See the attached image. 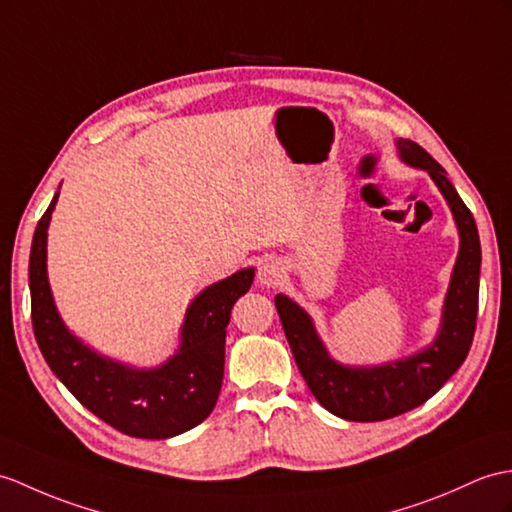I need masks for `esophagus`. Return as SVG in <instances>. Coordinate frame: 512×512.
Segmentation results:
<instances>
[{"mask_svg":"<svg viewBox=\"0 0 512 512\" xmlns=\"http://www.w3.org/2000/svg\"><path fill=\"white\" fill-rule=\"evenodd\" d=\"M285 277V268L279 259L275 257H268L259 264L257 268V281L261 285H266V288H272V285H279Z\"/></svg>","mask_w":512,"mask_h":512,"instance_id":"esophagus-1","label":"esophagus"}]
</instances>
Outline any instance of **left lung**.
Returning a JSON list of instances; mask_svg holds the SVG:
<instances>
[{"label": "left lung", "mask_w": 512, "mask_h": 512, "mask_svg": "<svg viewBox=\"0 0 512 512\" xmlns=\"http://www.w3.org/2000/svg\"><path fill=\"white\" fill-rule=\"evenodd\" d=\"M395 148L401 163L430 174L458 229V255L436 336L423 349L397 360L362 366L342 364L325 347L310 312L290 296H275L285 338L312 395L336 417L360 423L392 419L436 395L465 362L478 316L482 251L471 211L451 185L447 172L419 144L397 139Z\"/></svg>", "instance_id": "left-lung-1"}]
</instances>
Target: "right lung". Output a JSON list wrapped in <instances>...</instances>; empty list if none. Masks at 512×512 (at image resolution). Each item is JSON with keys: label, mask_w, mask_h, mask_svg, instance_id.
<instances>
[{"label": "right lung", "mask_w": 512, "mask_h": 512, "mask_svg": "<svg viewBox=\"0 0 512 512\" xmlns=\"http://www.w3.org/2000/svg\"><path fill=\"white\" fill-rule=\"evenodd\" d=\"M56 202L58 192L34 231L28 268L32 327L47 366L82 406L128 436L161 441L192 430L216 408L231 310L251 290L255 268L237 270L194 296L168 360L154 366L115 360L78 338L56 307L47 277V229Z\"/></svg>", "instance_id": "1"}]
</instances>
